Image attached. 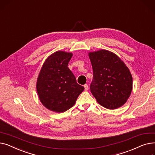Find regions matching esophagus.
I'll return each mask as SVG.
<instances>
[{
  "instance_id": "esophagus-1",
  "label": "esophagus",
  "mask_w": 155,
  "mask_h": 155,
  "mask_svg": "<svg viewBox=\"0 0 155 155\" xmlns=\"http://www.w3.org/2000/svg\"><path fill=\"white\" fill-rule=\"evenodd\" d=\"M84 88H85V91H88V85H87V84H85V85H84Z\"/></svg>"
}]
</instances>
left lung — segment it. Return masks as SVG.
Instances as JSON below:
<instances>
[{"instance_id": "left-lung-1", "label": "left lung", "mask_w": 155, "mask_h": 155, "mask_svg": "<svg viewBox=\"0 0 155 155\" xmlns=\"http://www.w3.org/2000/svg\"><path fill=\"white\" fill-rule=\"evenodd\" d=\"M93 79L91 91L105 108L115 109L124 105L131 93L133 78L128 68L119 57L101 50L89 53Z\"/></svg>"}]
</instances>
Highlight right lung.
Instances as JSON below:
<instances>
[{
    "mask_svg": "<svg viewBox=\"0 0 155 155\" xmlns=\"http://www.w3.org/2000/svg\"><path fill=\"white\" fill-rule=\"evenodd\" d=\"M71 57V53H53L46 60L38 78L36 88L40 101L53 112H63L70 109L84 90L68 67Z\"/></svg>",
    "mask_w": 155,
    "mask_h": 155,
    "instance_id": "1",
    "label": "right lung"
}]
</instances>
